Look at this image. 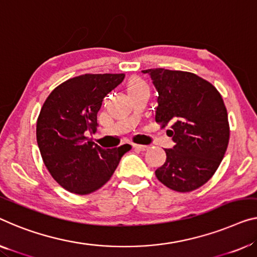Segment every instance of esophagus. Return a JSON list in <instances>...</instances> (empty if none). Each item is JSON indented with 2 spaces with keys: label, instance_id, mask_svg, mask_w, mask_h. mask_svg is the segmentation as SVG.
<instances>
[{
  "label": "esophagus",
  "instance_id": "obj_1",
  "mask_svg": "<svg viewBox=\"0 0 257 257\" xmlns=\"http://www.w3.org/2000/svg\"><path fill=\"white\" fill-rule=\"evenodd\" d=\"M133 148L139 151H147L149 149V147H147V145H141V144H133Z\"/></svg>",
  "mask_w": 257,
  "mask_h": 257
}]
</instances>
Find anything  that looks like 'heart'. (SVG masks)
<instances>
[{"mask_svg": "<svg viewBox=\"0 0 257 257\" xmlns=\"http://www.w3.org/2000/svg\"><path fill=\"white\" fill-rule=\"evenodd\" d=\"M144 86H147V84H145L144 80L141 79L140 77H133L128 83V90L139 89V87H144Z\"/></svg>", "mask_w": 257, "mask_h": 257, "instance_id": "obj_1", "label": "heart"}]
</instances>
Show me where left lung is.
<instances>
[{
	"label": "left lung",
	"instance_id": "1",
	"mask_svg": "<svg viewBox=\"0 0 257 257\" xmlns=\"http://www.w3.org/2000/svg\"><path fill=\"white\" fill-rule=\"evenodd\" d=\"M158 91L156 122L175 145L165 149L166 162L156 171L163 185L180 193L200 188L212 178L229 140L227 110L211 83L188 71L163 68L142 70Z\"/></svg>",
	"mask_w": 257,
	"mask_h": 257
}]
</instances>
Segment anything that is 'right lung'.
<instances>
[{"mask_svg":"<svg viewBox=\"0 0 257 257\" xmlns=\"http://www.w3.org/2000/svg\"><path fill=\"white\" fill-rule=\"evenodd\" d=\"M124 74H85L51 92L37 121V142L45 166L55 181L74 194L87 195L112 178L129 144L102 149L86 137L97 129L102 99Z\"/></svg>","mask_w":257,"mask_h":257,"instance_id":"add662e5","label":"right lung"}]
</instances>
